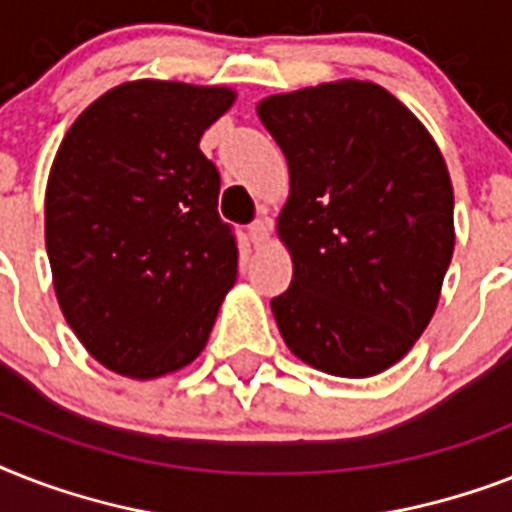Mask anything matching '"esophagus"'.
Wrapping results in <instances>:
<instances>
[{
	"label": "esophagus",
	"instance_id": "esophagus-1",
	"mask_svg": "<svg viewBox=\"0 0 512 512\" xmlns=\"http://www.w3.org/2000/svg\"><path fill=\"white\" fill-rule=\"evenodd\" d=\"M271 236V225L268 220H255V223L249 225V241L255 244V247H263L265 241Z\"/></svg>",
	"mask_w": 512,
	"mask_h": 512
}]
</instances>
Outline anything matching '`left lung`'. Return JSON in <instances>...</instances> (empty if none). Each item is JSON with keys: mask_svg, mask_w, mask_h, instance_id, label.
<instances>
[{"mask_svg": "<svg viewBox=\"0 0 512 512\" xmlns=\"http://www.w3.org/2000/svg\"><path fill=\"white\" fill-rule=\"evenodd\" d=\"M287 156L279 239L292 284L271 308L287 348L335 377H372L433 319L454 252V191L436 140L374 82L260 100Z\"/></svg>", "mask_w": 512, "mask_h": 512, "instance_id": "obj_1", "label": "left lung"}]
</instances>
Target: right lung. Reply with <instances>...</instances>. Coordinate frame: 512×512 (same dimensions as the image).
I'll list each match as a JSON object with an SVG mask.
<instances>
[{"label":"right lung","instance_id":"obj_1","mask_svg":"<svg viewBox=\"0 0 512 512\" xmlns=\"http://www.w3.org/2000/svg\"><path fill=\"white\" fill-rule=\"evenodd\" d=\"M233 100L228 87L119 84L55 154L44 193L52 284L68 327L111 372L154 380L191 364L236 281L220 172L199 148Z\"/></svg>","mask_w":512,"mask_h":512}]
</instances>
